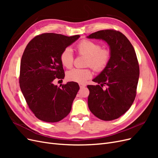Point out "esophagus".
Returning a JSON list of instances; mask_svg holds the SVG:
<instances>
[{
	"label": "esophagus",
	"instance_id": "obj_1",
	"mask_svg": "<svg viewBox=\"0 0 158 158\" xmlns=\"http://www.w3.org/2000/svg\"><path fill=\"white\" fill-rule=\"evenodd\" d=\"M79 85H80V88H85V86H86L85 84H79Z\"/></svg>",
	"mask_w": 158,
	"mask_h": 158
}]
</instances>
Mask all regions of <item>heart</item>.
I'll return each instance as SVG.
<instances>
[{"instance_id":"1","label":"heart","mask_w":158,"mask_h":158,"mask_svg":"<svg viewBox=\"0 0 158 158\" xmlns=\"http://www.w3.org/2000/svg\"><path fill=\"white\" fill-rule=\"evenodd\" d=\"M77 51L78 53L88 57L86 65L90 66L97 72H101L107 66L111 58V52L102 47L96 42L84 40L78 44ZM61 63L66 68L73 66L74 55L73 51L69 47L63 50L60 54ZM92 76V72L89 69H73L66 74L69 80L82 84L86 82Z\"/></svg>"}]
</instances>
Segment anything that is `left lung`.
Returning a JSON list of instances; mask_svg holds the SVG:
<instances>
[{"label": "left lung", "instance_id": "obj_1", "mask_svg": "<svg viewBox=\"0 0 158 158\" xmlns=\"http://www.w3.org/2000/svg\"><path fill=\"white\" fill-rule=\"evenodd\" d=\"M87 38L102 40L109 46V63L92 80L99 85L87 86L88 104L95 117L112 121L125 114L135 101L140 74L136 52L127 37L118 31H98ZM105 85L108 88L103 90Z\"/></svg>", "mask_w": 158, "mask_h": 158}]
</instances>
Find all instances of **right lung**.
Wrapping results in <instances>:
<instances>
[{
  "label": "right lung",
  "mask_w": 158,
  "mask_h": 158,
  "mask_svg": "<svg viewBox=\"0 0 158 158\" xmlns=\"http://www.w3.org/2000/svg\"><path fill=\"white\" fill-rule=\"evenodd\" d=\"M80 37L44 33L31 40L23 52L19 80L20 89L31 111L41 121L59 122L71 111L80 89L78 84L69 82L58 87L54 81L64 78L61 52Z\"/></svg>",
  "instance_id": "add662e5"
}]
</instances>
